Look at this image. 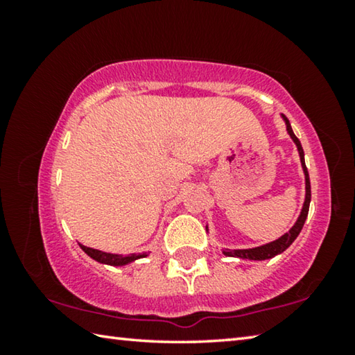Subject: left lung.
Wrapping results in <instances>:
<instances>
[{
	"label": "left lung",
	"mask_w": 355,
	"mask_h": 355,
	"mask_svg": "<svg viewBox=\"0 0 355 355\" xmlns=\"http://www.w3.org/2000/svg\"><path fill=\"white\" fill-rule=\"evenodd\" d=\"M282 119H284V122H285V125H286L288 135H290L293 142L296 144L297 152H299V158H300V164H302V171H304V175H305V200H304L302 209H300V214H299L297 220L294 222V225L290 228V230H288V232L285 233V235H282L279 239H275V241H272V243L258 245V248H254V249H225V250H222V254L227 255V257L243 258V260H257V261L268 260V258H274L275 255L282 254V252L290 248L294 239L297 238L300 230H302V227H304V224H305V219H307L309 208H310V200H311V191H310V177H309V171H307V167H305L304 150H302V146H300V141L297 139L296 135L293 133V128H291V125H290V120H288V119L284 116V114H282ZM207 230H208V225H207Z\"/></svg>",
	"instance_id": "1"
}]
</instances>
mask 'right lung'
<instances>
[{
    "instance_id": "obj_1",
    "label": "right lung",
    "mask_w": 355,
    "mask_h": 355,
    "mask_svg": "<svg viewBox=\"0 0 355 355\" xmlns=\"http://www.w3.org/2000/svg\"><path fill=\"white\" fill-rule=\"evenodd\" d=\"M80 244V243H78ZM80 248L86 252V254L94 258L95 261L103 263V264H110V266H125V264H130L139 258H146L148 254L147 252H142V254H130V255H119V254H110V252H103V250H97L92 248H87V245L80 244Z\"/></svg>"
}]
</instances>
